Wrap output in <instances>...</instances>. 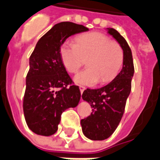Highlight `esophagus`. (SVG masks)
<instances>
[{
	"label": "esophagus",
	"instance_id": "34e87169",
	"mask_svg": "<svg viewBox=\"0 0 160 160\" xmlns=\"http://www.w3.org/2000/svg\"><path fill=\"white\" fill-rule=\"evenodd\" d=\"M85 89H86V87L83 86H80V93L82 94L83 93V92L85 91Z\"/></svg>",
	"mask_w": 160,
	"mask_h": 160
}]
</instances>
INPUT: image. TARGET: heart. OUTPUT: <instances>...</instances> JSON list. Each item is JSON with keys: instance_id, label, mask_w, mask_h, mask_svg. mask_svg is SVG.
Instances as JSON below:
<instances>
[{"instance_id": "b5f03b06", "label": "heart", "mask_w": 160, "mask_h": 160, "mask_svg": "<svg viewBox=\"0 0 160 160\" xmlns=\"http://www.w3.org/2000/svg\"><path fill=\"white\" fill-rule=\"evenodd\" d=\"M62 64L71 74L77 73L87 60L88 68L77 74L80 85L106 84L119 74L124 62V51L116 41L100 32H91L76 38V43L65 41L60 47Z\"/></svg>"}]
</instances>
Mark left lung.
I'll return each mask as SVG.
<instances>
[{"instance_id": "8db88e82", "label": "left lung", "mask_w": 160, "mask_h": 160, "mask_svg": "<svg viewBox=\"0 0 160 160\" xmlns=\"http://www.w3.org/2000/svg\"><path fill=\"white\" fill-rule=\"evenodd\" d=\"M124 51L123 68L119 74L107 86L98 89L85 90L82 98L92 108V113L81 119L82 131L87 138L94 141L105 140L118 127L125 112L126 100L131 90L134 74L132 53L127 41L113 28H108Z\"/></svg>"}]
</instances>
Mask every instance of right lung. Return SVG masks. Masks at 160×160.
<instances>
[{"label": "right lung", "instance_id": "obj_1", "mask_svg": "<svg viewBox=\"0 0 160 160\" xmlns=\"http://www.w3.org/2000/svg\"><path fill=\"white\" fill-rule=\"evenodd\" d=\"M88 30L81 24L62 22L38 41L29 58L23 102L27 125L35 134H54L62 112L79 103L80 89L62 64L60 47L69 36Z\"/></svg>", "mask_w": 160, "mask_h": 160}]
</instances>
